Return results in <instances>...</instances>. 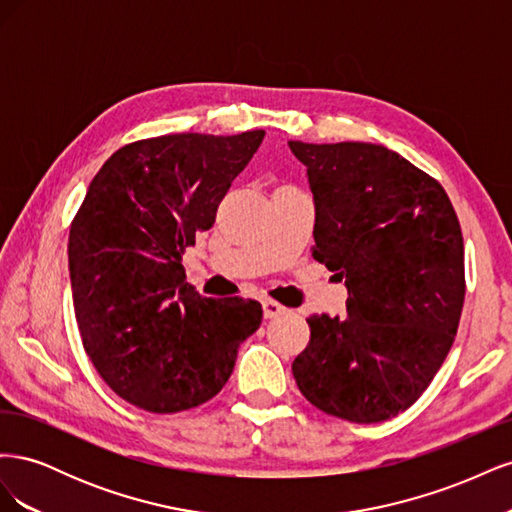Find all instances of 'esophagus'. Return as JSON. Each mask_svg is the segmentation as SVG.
Wrapping results in <instances>:
<instances>
[{
  "instance_id": "esophagus-1",
  "label": "esophagus",
  "mask_w": 512,
  "mask_h": 512,
  "mask_svg": "<svg viewBox=\"0 0 512 512\" xmlns=\"http://www.w3.org/2000/svg\"><path fill=\"white\" fill-rule=\"evenodd\" d=\"M262 312H265V318L271 320V318L282 316L286 312V307L282 303L273 301V299H265V301H262Z\"/></svg>"
}]
</instances>
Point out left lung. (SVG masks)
Wrapping results in <instances>:
<instances>
[{
    "label": "left lung",
    "instance_id": "left-lung-1",
    "mask_svg": "<svg viewBox=\"0 0 512 512\" xmlns=\"http://www.w3.org/2000/svg\"><path fill=\"white\" fill-rule=\"evenodd\" d=\"M314 194V258L346 282L344 316H307L292 376L352 423L408 410L438 374L466 294L463 237L442 185L371 143L288 141Z\"/></svg>",
    "mask_w": 512,
    "mask_h": 512
}]
</instances>
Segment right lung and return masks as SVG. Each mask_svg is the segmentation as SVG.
<instances>
[{
  "instance_id": "right-lung-1",
  "label": "right lung",
  "mask_w": 512,
  "mask_h": 512,
  "mask_svg": "<svg viewBox=\"0 0 512 512\" xmlns=\"http://www.w3.org/2000/svg\"><path fill=\"white\" fill-rule=\"evenodd\" d=\"M262 138L190 132L121 147L72 222L68 267L85 352L119 397L147 412L218 395L260 327L258 301L203 297L185 282L181 256L213 226Z\"/></svg>"
}]
</instances>
